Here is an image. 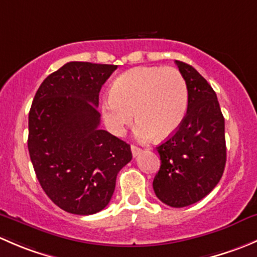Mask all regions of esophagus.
I'll return each mask as SVG.
<instances>
[{
  "mask_svg": "<svg viewBox=\"0 0 257 257\" xmlns=\"http://www.w3.org/2000/svg\"><path fill=\"white\" fill-rule=\"evenodd\" d=\"M131 149H132V154H133V157H137V155L141 154V152H142L141 148H138L137 145H132Z\"/></svg>",
  "mask_w": 257,
  "mask_h": 257,
  "instance_id": "esophagus-1",
  "label": "esophagus"
}]
</instances>
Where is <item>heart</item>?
Segmentation results:
<instances>
[{
  "label": "heart",
  "mask_w": 257,
  "mask_h": 257,
  "mask_svg": "<svg viewBox=\"0 0 257 257\" xmlns=\"http://www.w3.org/2000/svg\"><path fill=\"white\" fill-rule=\"evenodd\" d=\"M188 99V85L177 68L136 67L114 80L103 118L110 132L121 134L136 115L139 139L167 138L183 123Z\"/></svg>",
  "instance_id": "heart-1"
}]
</instances>
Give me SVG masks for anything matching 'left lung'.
<instances>
[{"label":"left lung","instance_id":"1","mask_svg":"<svg viewBox=\"0 0 257 257\" xmlns=\"http://www.w3.org/2000/svg\"><path fill=\"white\" fill-rule=\"evenodd\" d=\"M175 63L188 85V110L177 132L157 147L162 163L153 189L164 204L184 208L217 185L226 163V144L216 93L194 67Z\"/></svg>","mask_w":257,"mask_h":257}]
</instances>
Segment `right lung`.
I'll return each instance as SVG.
<instances>
[{"label":"right lung","instance_id":"right-lung-1","mask_svg":"<svg viewBox=\"0 0 257 257\" xmlns=\"http://www.w3.org/2000/svg\"><path fill=\"white\" fill-rule=\"evenodd\" d=\"M113 64L69 62L42 82L28 115L36 177L62 210L90 215L108 205L131 145L99 129V92Z\"/></svg>","mask_w":257,"mask_h":257}]
</instances>
